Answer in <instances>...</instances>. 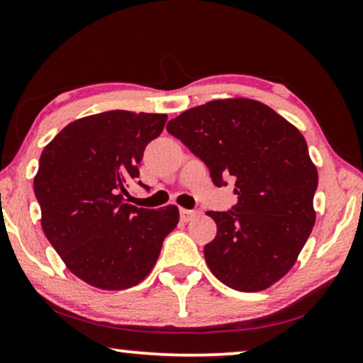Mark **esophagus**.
Here are the masks:
<instances>
[{
	"mask_svg": "<svg viewBox=\"0 0 363 363\" xmlns=\"http://www.w3.org/2000/svg\"><path fill=\"white\" fill-rule=\"evenodd\" d=\"M198 215V211L195 210H185V208H180V218L183 221H190Z\"/></svg>",
	"mask_w": 363,
	"mask_h": 363,
	"instance_id": "34e87169",
	"label": "esophagus"
}]
</instances>
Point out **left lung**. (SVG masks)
<instances>
[{"instance_id":"obj_1","label":"left lung","mask_w":363,"mask_h":363,"mask_svg":"<svg viewBox=\"0 0 363 363\" xmlns=\"http://www.w3.org/2000/svg\"><path fill=\"white\" fill-rule=\"evenodd\" d=\"M167 130L205 162L216 186L235 180L236 205L208 213L218 226L205 246L210 271L241 292L279 281L315 221L312 201L319 178L302 133L250 99L193 107L172 118Z\"/></svg>"}]
</instances>
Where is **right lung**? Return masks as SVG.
I'll list each match as a JSON object with an SVG mask.
<instances>
[{
  "mask_svg": "<svg viewBox=\"0 0 363 363\" xmlns=\"http://www.w3.org/2000/svg\"><path fill=\"white\" fill-rule=\"evenodd\" d=\"M165 122V113H96L64 127L41 153L34 195L43 231L67 269L87 284L106 291L138 284L175 230L177 206L148 210L123 198Z\"/></svg>",
  "mask_w": 363,
  "mask_h": 363,
  "instance_id": "obj_1",
  "label": "right lung"
}]
</instances>
